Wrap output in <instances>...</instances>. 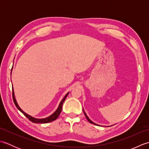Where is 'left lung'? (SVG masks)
Masks as SVG:
<instances>
[{"mask_svg":"<svg viewBox=\"0 0 149 149\" xmlns=\"http://www.w3.org/2000/svg\"><path fill=\"white\" fill-rule=\"evenodd\" d=\"M83 112H84V115L85 116H86V118H87V120H88V122H90L91 123H93V124H95V125H98V124H96V123H94V122H93L92 121H91V120L89 118V117H88V116H87V115H86V113H85V111H84V109L83 108Z\"/></svg>","mask_w":149,"mask_h":149,"instance_id":"left-lung-1","label":"left lung"}]
</instances>
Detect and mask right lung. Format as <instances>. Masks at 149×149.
<instances>
[{
    "label": "right lung",
    "instance_id": "1",
    "mask_svg": "<svg viewBox=\"0 0 149 149\" xmlns=\"http://www.w3.org/2000/svg\"><path fill=\"white\" fill-rule=\"evenodd\" d=\"M11 72H12V69H11ZM69 92H68L66 94V95L64 97V98L61 100V102H60L59 104V106L57 109L54 112L52 115H50V116L46 117V118H34V117L31 116L29 115H28L26 113H25L23 110H22L20 106H18V104L17 102V100L15 99V92H14V90H13V101H14V103L15 104L16 107H17L19 111H20L24 114V115L26 116L27 118H29V120H31L32 122L34 123H49L50 122H52L54 120H55L57 119V118L59 116V115H60V113L61 112V110H62V106H63V104L65 100L66 99V97L68 96Z\"/></svg>",
    "mask_w": 149,
    "mask_h": 149
}]
</instances>
